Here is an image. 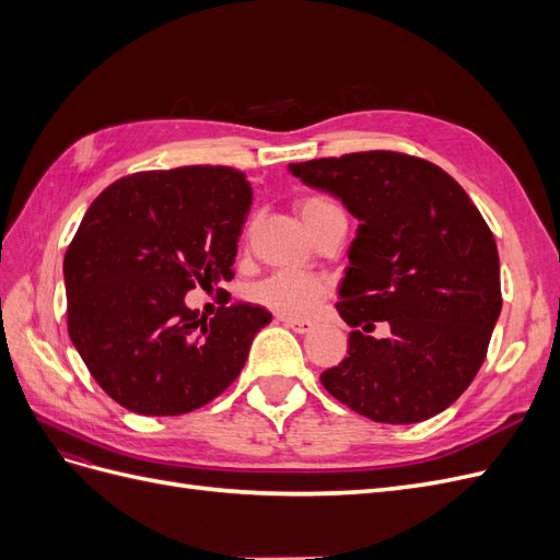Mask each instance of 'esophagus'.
Segmentation results:
<instances>
[{
	"label": "esophagus",
	"mask_w": 560,
	"mask_h": 560,
	"mask_svg": "<svg viewBox=\"0 0 560 560\" xmlns=\"http://www.w3.org/2000/svg\"><path fill=\"white\" fill-rule=\"evenodd\" d=\"M278 319L282 322L287 329H292L296 334H308L313 329V325H311L308 319H296V317H278Z\"/></svg>",
	"instance_id": "34e87169"
}]
</instances>
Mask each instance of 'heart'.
<instances>
[{
	"instance_id": "obj_1",
	"label": "heart",
	"mask_w": 560,
	"mask_h": 560,
	"mask_svg": "<svg viewBox=\"0 0 560 560\" xmlns=\"http://www.w3.org/2000/svg\"><path fill=\"white\" fill-rule=\"evenodd\" d=\"M303 224L315 235L322 219L336 212L338 206L325 196H306L296 202ZM334 292V282L327 276L315 273H290L278 270L268 278L249 284L247 299L257 306L276 313L280 317H308L322 301Z\"/></svg>"
}]
</instances>
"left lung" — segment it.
Masks as SVG:
<instances>
[{
  "label": "left lung",
  "instance_id": "left-lung-1",
  "mask_svg": "<svg viewBox=\"0 0 560 560\" xmlns=\"http://www.w3.org/2000/svg\"><path fill=\"white\" fill-rule=\"evenodd\" d=\"M360 219L336 311L348 354L319 376L354 413L389 425L428 420L460 397L502 311L493 231L442 167L371 149L292 163ZM387 320V339L368 334Z\"/></svg>",
  "mask_w": 560,
  "mask_h": 560
}]
</instances>
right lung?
<instances>
[{
	"instance_id": "right-lung-1",
	"label": "right lung",
	"mask_w": 560,
	"mask_h": 560,
	"mask_svg": "<svg viewBox=\"0 0 560 560\" xmlns=\"http://www.w3.org/2000/svg\"><path fill=\"white\" fill-rule=\"evenodd\" d=\"M249 206L238 167L184 165L116 179L83 214L65 252L67 331L124 409L182 416L241 376L270 313L224 296L206 319L184 294L233 278Z\"/></svg>"
}]
</instances>
